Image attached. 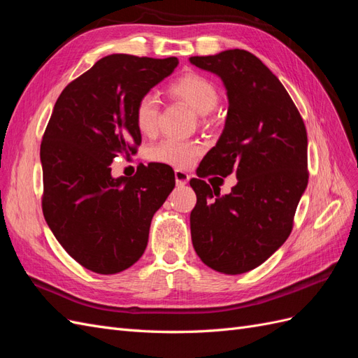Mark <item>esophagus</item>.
<instances>
[{
    "label": "esophagus",
    "mask_w": 358,
    "mask_h": 358,
    "mask_svg": "<svg viewBox=\"0 0 358 358\" xmlns=\"http://www.w3.org/2000/svg\"><path fill=\"white\" fill-rule=\"evenodd\" d=\"M175 179L178 185H185V183H188L189 180V175L183 170H175Z\"/></svg>",
    "instance_id": "obj_1"
}]
</instances>
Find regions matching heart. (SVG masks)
Returning <instances> with one entry per match:
<instances>
[{
  "instance_id": "b5f03b06",
  "label": "heart",
  "mask_w": 358,
  "mask_h": 358,
  "mask_svg": "<svg viewBox=\"0 0 358 358\" xmlns=\"http://www.w3.org/2000/svg\"><path fill=\"white\" fill-rule=\"evenodd\" d=\"M167 94L173 99L187 103L197 115L210 113L220 103V91L215 83L200 73H185L167 85ZM159 117V104L152 94L140 96L134 106V124L143 136H152L157 131ZM203 145L199 140L167 138L150 148L149 158L178 169L191 166L201 154Z\"/></svg>"
}]
</instances>
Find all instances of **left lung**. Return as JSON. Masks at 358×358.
<instances>
[{
    "instance_id": "obj_1",
    "label": "left lung",
    "mask_w": 358,
    "mask_h": 358,
    "mask_svg": "<svg viewBox=\"0 0 358 358\" xmlns=\"http://www.w3.org/2000/svg\"><path fill=\"white\" fill-rule=\"evenodd\" d=\"M189 62L221 78L229 99L222 134L199 167V178L234 171L221 196L201 179L191 239L201 262L225 275L249 272L284 245L308 187V134L284 85L251 52L230 49Z\"/></svg>"
}]
</instances>
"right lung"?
Segmentation results:
<instances>
[{
	"label": "right lung",
	"instance_id": "obj_1",
	"mask_svg": "<svg viewBox=\"0 0 358 358\" xmlns=\"http://www.w3.org/2000/svg\"><path fill=\"white\" fill-rule=\"evenodd\" d=\"M178 58L113 53L66 86L40 146L43 215L53 236L85 268L113 275L143 255L154 213L175 188L167 164L113 178L117 155L137 152L134 106L178 67Z\"/></svg>",
	"mask_w": 358,
	"mask_h": 358
}]
</instances>
